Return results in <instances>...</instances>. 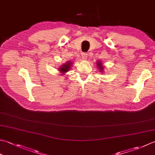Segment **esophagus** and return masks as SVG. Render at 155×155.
Returning <instances> with one entry per match:
<instances>
[{"mask_svg": "<svg viewBox=\"0 0 155 155\" xmlns=\"http://www.w3.org/2000/svg\"><path fill=\"white\" fill-rule=\"evenodd\" d=\"M82 59H83V60H86L87 58V54H86V53H82Z\"/></svg>", "mask_w": 155, "mask_h": 155, "instance_id": "1", "label": "esophagus"}]
</instances>
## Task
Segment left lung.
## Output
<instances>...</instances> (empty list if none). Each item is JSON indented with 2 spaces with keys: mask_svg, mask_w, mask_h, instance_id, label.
Listing matches in <instances>:
<instances>
[{
  "mask_svg": "<svg viewBox=\"0 0 155 155\" xmlns=\"http://www.w3.org/2000/svg\"><path fill=\"white\" fill-rule=\"evenodd\" d=\"M97 67L98 68V70L99 71V72H101V73H103V72H104V66L103 65V64L101 62V61H100V60H97Z\"/></svg>",
  "mask_w": 155,
  "mask_h": 155,
  "instance_id": "left-lung-1",
  "label": "left lung"
}]
</instances>
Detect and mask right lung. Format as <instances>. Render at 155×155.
Returning <instances> with one entry per match:
<instances>
[{"label":"right lung","instance_id":"1","mask_svg":"<svg viewBox=\"0 0 155 155\" xmlns=\"http://www.w3.org/2000/svg\"><path fill=\"white\" fill-rule=\"evenodd\" d=\"M72 64H72V62L71 61H68L66 63L61 64V66H59L58 68L60 72V73H61L60 74L64 75V74H66V72H68L70 70H71Z\"/></svg>","mask_w":155,"mask_h":155}]
</instances>
